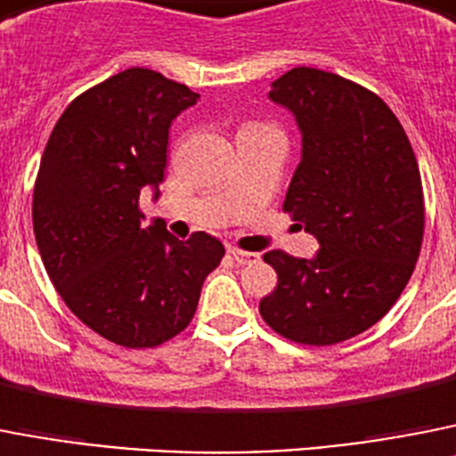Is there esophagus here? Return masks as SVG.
I'll return each mask as SVG.
<instances>
[{
  "mask_svg": "<svg viewBox=\"0 0 456 456\" xmlns=\"http://www.w3.org/2000/svg\"><path fill=\"white\" fill-rule=\"evenodd\" d=\"M227 252L236 264H240V266H245V264H256V261H259V255H256V252H245L239 250V248H229Z\"/></svg>",
  "mask_w": 456,
  "mask_h": 456,
  "instance_id": "34e87169",
  "label": "esophagus"
}]
</instances>
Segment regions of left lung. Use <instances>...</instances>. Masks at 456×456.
<instances>
[{
    "label": "left lung",
    "mask_w": 456,
    "mask_h": 456,
    "mask_svg": "<svg viewBox=\"0 0 456 456\" xmlns=\"http://www.w3.org/2000/svg\"><path fill=\"white\" fill-rule=\"evenodd\" d=\"M268 98L300 130L284 211L322 248L312 259L264 255L277 287L259 312L294 342H344L383 319L413 275L425 232L418 162L393 110L339 75L298 66Z\"/></svg>",
    "instance_id": "1"
}]
</instances>
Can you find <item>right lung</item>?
<instances>
[{"label": "right lung", "instance_id": "1", "mask_svg": "<svg viewBox=\"0 0 456 456\" xmlns=\"http://www.w3.org/2000/svg\"><path fill=\"white\" fill-rule=\"evenodd\" d=\"M197 101L156 70L128 69L75 98L43 151L31 217L47 275L82 323L121 346L179 335L224 256L216 236L179 240L140 211L144 190L160 195L169 126Z\"/></svg>", "mask_w": 456, "mask_h": 456}]
</instances>
